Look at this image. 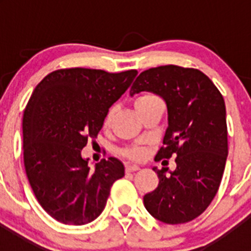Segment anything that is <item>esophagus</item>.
Wrapping results in <instances>:
<instances>
[{
  "instance_id": "esophagus-1",
  "label": "esophagus",
  "mask_w": 251,
  "mask_h": 251,
  "mask_svg": "<svg viewBox=\"0 0 251 251\" xmlns=\"http://www.w3.org/2000/svg\"><path fill=\"white\" fill-rule=\"evenodd\" d=\"M126 170H127V172H136V171L139 170V167L136 165H128Z\"/></svg>"
}]
</instances>
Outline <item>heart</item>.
<instances>
[{
    "instance_id": "1",
    "label": "heart",
    "mask_w": 251,
    "mask_h": 251,
    "mask_svg": "<svg viewBox=\"0 0 251 251\" xmlns=\"http://www.w3.org/2000/svg\"><path fill=\"white\" fill-rule=\"evenodd\" d=\"M154 99H158V98L152 94L142 95V97H139V98L136 100V106L141 105V104H143V103L152 101V100H154ZM112 115H113V110H109V113H108L105 117V124H109L110 119H112ZM123 154L124 156L129 157V158H132V159H139L142 156H143V151L138 147H132V148H127V150H124Z\"/></svg>"
}]
</instances>
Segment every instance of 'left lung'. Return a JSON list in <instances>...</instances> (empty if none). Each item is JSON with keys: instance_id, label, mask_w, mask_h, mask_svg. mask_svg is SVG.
Segmentation results:
<instances>
[{"instance_id": "obj_1", "label": "left lung", "mask_w": 251, "mask_h": 251, "mask_svg": "<svg viewBox=\"0 0 251 251\" xmlns=\"http://www.w3.org/2000/svg\"><path fill=\"white\" fill-rule=\"evenodd\" d=\"M141 92L159 95L167 105L168 128L154 159L177 156L175 171L153 167L159 182L143 203L162 223H188L211 203L223 178L227 158L225 101L202 72L177 65L141 73L129 94Z\"/></svg>"}]
</instances>
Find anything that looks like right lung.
I'll return each mask as SVG.
<instances>
[{"label":"right lung","mask_w":251,"mask_h":251,"mask_svg":"<svg viewBox=\"0 0 251 251\" xmlns=\"http://www.w3.org/2000/svg\"><path fill=\"white\" fill-rule=\"evenodd\" d=\"M137 70L106 73L61 69L46 75L31 94L22 119L24 163L43 208L66 225H85L105 207L124 166L109 157L90 170L81 157L97 138L108 110L136 77Z\"/></svg>","instance_id":"add662e5"}]
</instances>
